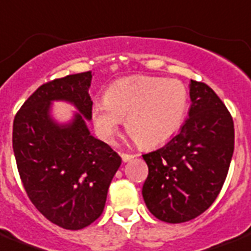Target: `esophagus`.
<instances>
[{
  "label": "esophagus",
  "instance_id": "obj_1",
  "mask_svg": "<svg viewBox=\"0 0 251 251\" xmlns=\"http://www.w3.org/2000/svg\"><path fill=\"white\" fill-rule=\"evenodd\" d=\"M135 155H133V154H126V152H121V158L124 162H129V160H131Z\"/></svg>",
  "mask_w": 251,
  "mask_h": 251
}]
</instances>
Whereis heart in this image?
<instances>
[{"instance_id":"obj_1","label":"heart","mask_w":251,"mask_h":251,"mask_svg":"<svg viewBox=\"0 0 251 251\" xmlns=\"http://www.w3.org/2000/svg\"><path fill=\"white\" fill-rule=\"evenodd\" d=\"M188 92L181 81L156 76H130L114 81L104 100L92 105L97 135L113 142L126 117V127L143 147H156L171 139L184 120Z\"/></svg>"}]
</instances>
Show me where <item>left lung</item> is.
<instances>
[{"mask_svg": "<svg viewBox=\"0 0 251 251\" xmlns=\"http://www.w3.org/2000/svg\"><path fill=\"white\" fill-rule=\"evenodd\" d=\"M189 97V117L179 134L142 155L149 167L143 200L156 219L170 224L189 221L213 204L234 151L233 118L219 96L191 80Z\"/></svg>", "mask_w": 251, "mask_h": 251, "instance_id": "left-lung-1", "label": "left lung"}]
</instances>
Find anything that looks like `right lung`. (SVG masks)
<instances>
[{
    "instance_id": "obj_1",
    "label": "right lung",
    "mask_w": 251,
    "mask_h": 251,
    "mask_svg": "<svg viewBox=\"0 0 251 251\" xmlns=\"http://www.w3.org/2000/svg\"><path fill=\"white\" fill-rule=\"evenodd\" d=\"M91 81L88 71L43 84L13 122V150L28 199L46 219L68 230L100 217L121 166V156L88 129ZM52 100L71 102L79 113L68 124H57L49 114Z\"/></svg>"
}]
</instances>
